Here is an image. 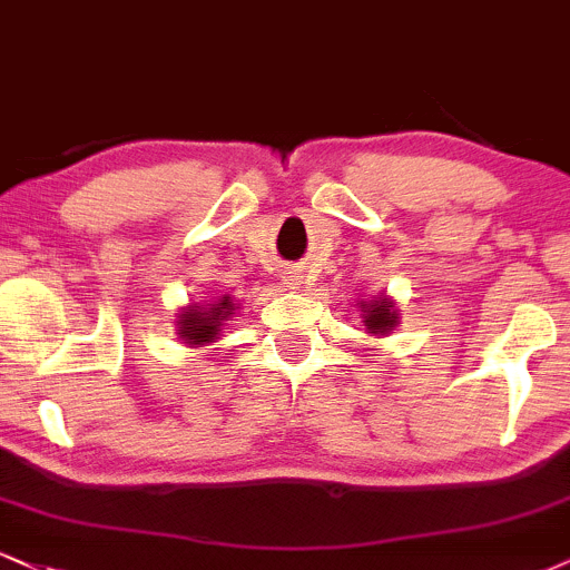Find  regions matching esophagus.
<instances>
[{
  "instance_id": "esophagus-1",
  "label": "esophagus",
  "mask_w": 570,
  "mask_h": 570,
  "mask_svg": "<svg viewBox=\"0 0 570 570\" xmlns=\"http://www.w3.org/2000/svg\"><path fill=\"white\" fill-rule=\"evenodd\" d=\"M286 284L292 286V289H299V286L305 284V271L303 267H292V271H286Z\"/></svg>"
}]
</instances>
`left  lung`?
<instances>
[{
    "instance_id": "1",
    "label": "left lung",
    "mask_w": 570,
    "mask_h": 570,
    "mask_svg": "<svg viewBox=\"0 0 570 570\" xmlns=\"http://www.w3.org/2000/svg\"><path fill=\"white\" fill-rule=\"evenodd\" d=\"M361 318L366 332L372 337H387L395 332V326L401 324V311H397L395 299L390 294H374L368 303H361Z\"/></svg>"
}]
</instances>
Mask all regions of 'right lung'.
<instances>
[{
    "instance_id": "add662e5",
    "label": "right lung",
    "mask_w": 570,
    "mask_h": 570,
    "mask_svg": "<svg viewBox=\"0 0 570 570\" xmlns=\"http://www.w3.org/2000/svg\"><path fill=\"white\" fill-rule=\"evenodd\" d=\"M238 311V299L230 294L188 303L175 313V334L188 347H209L223 337V328Z\"/></svg>"
}]
</instances>
